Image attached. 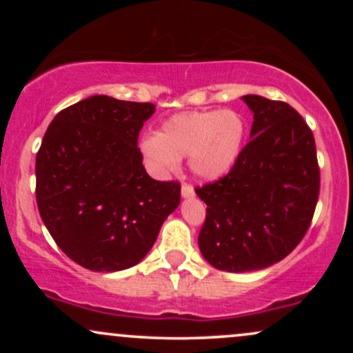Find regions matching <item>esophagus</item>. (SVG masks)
<instances>
[{"instance_id": "esophagus-1", "label": "esophagus", "mask_w": 353, "mask_h": 353, "mask_svg": "<svg viewBox=\"0 0 353 353\" xmlns=\"http://www.w3.org/2000/svg\"><path fill=\"white\" fill-rule=\"evenodd\" d=\"M181 192H182V196H184V197H192L194 196V188L190 184H188V182H184V184H182V188H181Z\"/></svg>"}]
</instances>
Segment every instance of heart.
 Wrapping results in <instances>:
<instances>
[{"label": "heart", "mask_w": 353, "mask_h": 353, "mask_svg": "<svg viewBox=\"0 0 353 353\" xmlns=\"http://www.w3.org/2000/svg\"><path fill=\"white\" fill-rule=\"evenodd\" d=\"M245 137V123L234 111H194L172 116L159 132L145 137L143 152L156 172L165 174L189 156L202 179H217L236 164Z\"/></svg>", "instance_id": "obj_1"}]
</instances>
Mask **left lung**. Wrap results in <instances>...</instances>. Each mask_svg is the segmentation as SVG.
<instances>
[{
    "instance_id": "obj_1",
    "label": "left lung",
    "mask_w": 353,
    "mask_h": 353,
    "mask_svg": "<svg viewBox=\"0 0 353 353\" xmlns=\"http://www.w3.org/2000/svg\"><path fill=\"white\" fill-rule=\"evenodd\" d=\"M242 99L254 112L250 141L225 176L196 188L208 204L199 249L225 272L287 257L310 228L320 190L314 132L303 117L283 101Z\"/></svg>"
}]
</instances>
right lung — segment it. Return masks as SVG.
<instances>
[{"label": "right lung", "instance_id": "1", "mask_svg": "<svg viewBox=\"0 0 353 353\" xmlns=\"http://www.w3.org/2000/svg\"><path fill=\"white\" fill-rule=\"evenodd\" d=\"M152 103L91 96L63 109L36 154V202L71 261L116 272L143 261L179 205V181L145 172L137 137Z\"/></svg>", "mask_w": 353, "mask_h": 353}]
</instances>
